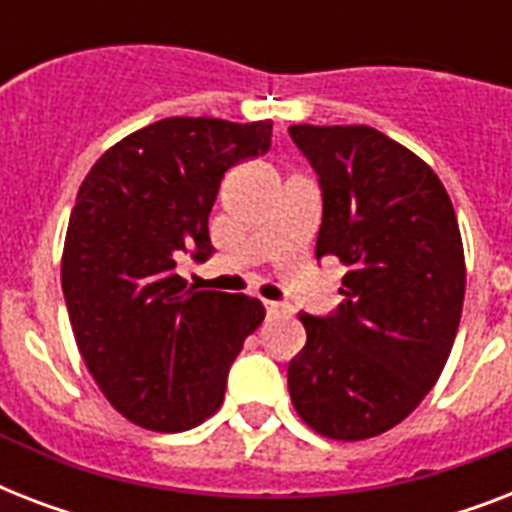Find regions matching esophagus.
Wrapping results in <instances>:
<instances>
[{
  "label": "esophagus",
  "instance_id": "esophagus-1",
  "mask_svg": "<svg viewBox=\"0 0 512 512\" xmlns=\"http://www.w3.org/2000/svg\"><path fill=\"white\" fill-rule=\"evenodd\" d=\"M265 313H268V319H279V316H289L292 308L284 303H273V300H265Z\"/></svg>",
  "mask_w": 512,
  "mask_h": 512
}]
</instances>
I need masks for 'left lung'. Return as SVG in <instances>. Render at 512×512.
Masks as SVG:
<instances>
[{
	"label": "left lung",
	"mask_w": 512,
	"mask_h": 512,
	"mask_svg": "<svg viewBox=\"0 0 512 512\" xmlns=\"http://www.w3.org/2000/svg\"><path fill=\"white\" fill-rule=\"evenodd\" d=\"M289 135L319 175L316 257L348 265L337 311L300 313L308 340L289 361V396L321 436H380L452 353L465 297L457 215L436 172L372 127L292 124Z\"/></svg>",
	"instance_id": "8db88e82"
}]
</instances>
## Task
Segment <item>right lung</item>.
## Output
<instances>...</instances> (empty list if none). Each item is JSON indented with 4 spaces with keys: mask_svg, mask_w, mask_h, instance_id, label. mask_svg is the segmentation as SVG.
I'll return each instance as SVG.
<instances>
[{
    "mask_svg": "<svg viewBox=\"0 0 512 512\" xmlns=\"http://www.w3.org/2000/svg\"><path fill=\"white\" fill-rule=\"evenodd\" d=\"M273 122L172 116L100 156L76 193L63 297L84 364L140 428H196L223 404L233 358L265 308L247 295L185 289L180 252L212 257L209 212L233 164L271 148Z\"/></svg>",
    "mask_w": 512,
    "mask_h": 512,
    "instance_id": "right-lung-1",
    "label": "right lung"
}]
</instances>
